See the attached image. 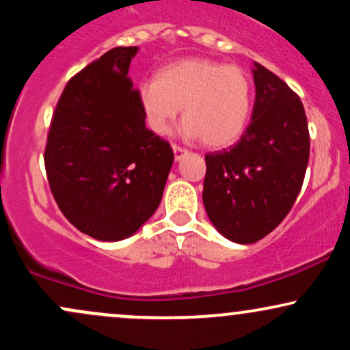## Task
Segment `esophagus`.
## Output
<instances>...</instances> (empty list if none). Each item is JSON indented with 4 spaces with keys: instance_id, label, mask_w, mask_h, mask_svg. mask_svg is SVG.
Returning a JSON list of instances; mask_svg holds the SVG:
<instances>
[{
    "instance_id": "esophagus-1",
    "label": "esophagus",
    "mask_w": 350,
    "mask_h": 350,
    "mask_svg": "<svg viewBox=\"0 0 350 350\" xmlns=\"http://www.w3.org/2000/svg\"><path fill=\"white\" fill-rule=\"evenodd\" d=\"M172 151H174V158H176V161H179V159L183 158V154H186V152H187L186 148L179 146V144H172Z\"/></svg>"
}]
</instances>
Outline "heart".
Masks as SVG:
<instances>
[{"label": "heart", "mask_w": 350, "mask_h": 350, "mask_svg": "<svg viewBox=\"0 0 350 350\" xmlns=\"http://www.w3.org/2000/svg\"><path fill=\"white\" fill-rule=\"evenodd\" d=\"M144 118L156 135H167L183 108V133L211 148L234 144L252 113V83L237 66L186 59L163 67L138 92Z\"/></svg>", "instance_id": "heart-1"}]
</instances>
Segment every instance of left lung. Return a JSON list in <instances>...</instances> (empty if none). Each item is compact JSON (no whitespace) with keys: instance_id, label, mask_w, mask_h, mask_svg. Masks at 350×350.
I'll use <instances>...</instances> for the list:
<instances>
[{"instance_id":"8db88e82","label":"left lung","mask_w":350,"mask_h":350,"mask_svg":"<svg viewBox=\"0 0 350 350\" xmlns=\"http://www.w3.org/2000/svg\"><path fill=\"white\" fill-rule=\"evenodd\" d=\"M255 105L240 142L207 152L202 200L226 239L255 243L280 226L298 198L309 161L304 107L286 82L255 62Z\"/></svg>"}]
</instances>
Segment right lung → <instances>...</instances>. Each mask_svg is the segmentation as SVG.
Returning <instances> with one entry per match:
<instances>
[{"mask_svg": "<svg viewBox=\"0 0 350 350\" xmlns=\"http://www.w3.org/2000/svg\"><path fill=\"white\" fill-rule=\"evenodd\" d=\"M138 47H115L75 74L60 95L44 164L66 219L116 242L133 235L161 202L174 152L148 130L128 77Z\"/></svg>", "mask_w": 350, "mask_h": 350, "instance_id": "add662e5", "label": "right lung"}]
</instances>
